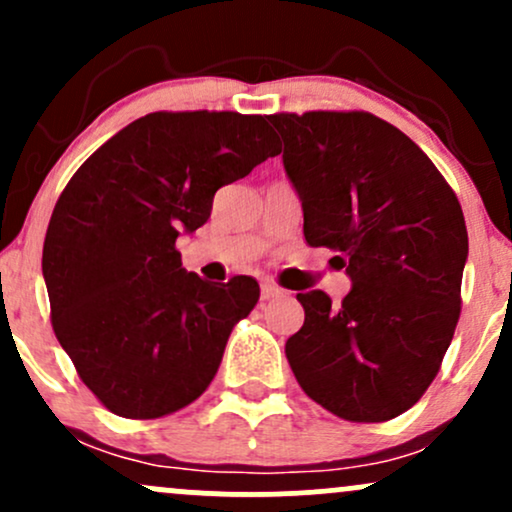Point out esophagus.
Wrapping results in <instances>:
<instances>
[{
  "label": "esophagus",
  "mask_w": 512,
  "mask_h": 512,
  "mask_svg": "<svg viewBox=\"0 0 512 512\" xmlns=\"http://www.w3.org/2000/svg\"><path fill=\"white\" fill-rule=\"evenodd\" d=\"M279 296H284V291L279 286L272 284V281H262V301H274Z\"/></svg>",
  "instance_id": "34e87169"
}]
</instances>
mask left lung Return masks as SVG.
Returning <instances> with one entry per match:
<instances>
[{
	"mask_svg": "<svg viewBox=\"0 0 512 512\" xmlns=\"http://www.w3.org/2000/svg\"><path fill=\"white\" fill-rule=\"evenodd\" d=\"M284 168L313 248L337 252L354 286L334 305L298 293L305 322L286 342L298 385L354 424L419 402L462 310L469 240L448 180L404 132L363 110L274 113Z\"/></svg>",
	"mask_w": 512,
	"mask_h": 512,
	"instance_id": "left-lung-1",
	"label": "left lung"
}]
</instances>
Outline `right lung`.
<instances>
[{
	"instance_id": "right-lung-1",
	"label": "right lung",
	"mask_w": 512,
	"mask_h": 512,
	"mask_svg": "<svg viewBox=\"0 0 512 512\" xmlns=\"http://www.w3.org/2000/svg\"><path fill=\"white\" fill-rule=\"evenodd\" d=\"M276 154L262 115L158 110L67 182L43 245L52 330L105 409L161 419L214 380L260 286L250 276L207 284L182 269L175 240L207 223L219 187Z\"/></svg>"
}]
</instances>
